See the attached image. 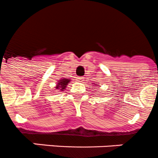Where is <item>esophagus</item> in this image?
I'll list each match as a JSON object with an SVG mask.
<instances>
[{"label": "esophagus", "instance_id": "esophagus-1", "mask_svg": "<svg viewBox=\"0 0 158 158\" xmlns=\"http://www.w3.org/2000/svg\"><path fill=\"white\" fill-rule=\"evenodd\" d=\"M77 81L78 82H83L84 77H77Z\"/></svg>", "mask_w": 158, "mask_h": 158}]
</instances>
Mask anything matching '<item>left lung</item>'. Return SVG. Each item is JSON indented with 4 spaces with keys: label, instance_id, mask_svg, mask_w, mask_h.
<instances>
[{
    "label": "left lung",
    "instance_id": "left-lung-1",
    "mask_svg": "<svg viewBox=\"0 0 158 158\" xmlns=\"http://www.w3.org/2000/svg\"><path fill=\"white\" fill-rule=\"evenodd\" d=\"M95 85H96V87H97V85H96V84H95Z\"/></svg>",
    "mask_w": 158,
    "mask_h": 158
}]
</instances>
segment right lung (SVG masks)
<instances>
[{
  "label": "right lung",
  "instance_id": "right-lung-1",
  "mask_svg": "<svg viewBox=\"0 0 158 158\" xmlns=\"http://www.w3.org/2000/svg\"><path fill=\"white\" fill-rule=\"evenodd\" d=\"M70 79H68L66 77H62L60 78L57 82V85H56V91H63L64 89H66V86H67L68 84L70 82Z\"/></svg>",
  "mask_w": 158,
  "mask_h": 158
}]
</instances>
